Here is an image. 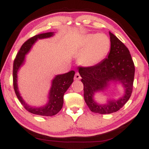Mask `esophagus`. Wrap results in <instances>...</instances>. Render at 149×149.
Segmentation results:
<instances>
[{
  "label": "esophagus",
  "mask_w": 149,
  "mask_h": 149,
  "mask_svg": "<svg viewBox=\"0 0 149 149\" xmlns=\"http://www.w3.org/2000/svg\"><path fill=\"white\" fill-rule=\"evenodd\" d=\"M74 80H79V79H81V76L80 74H79V73L78 72H76V74L74 75Z\"/></svg>",
  "instance_id": "esophagus-1"
}]
</instances>
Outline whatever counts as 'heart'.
Returning a JSON list of instances; mask_svg holds the SVG:
<instances>
[{"label": "heart", "mask_w": 149, "mask_h": 149, "mask_svg": "<svg viewBox=\"0 0 149 149\" xmlns=\"http://www.w3.org/2000/svg\"><path fill=\"white\" fill-rule=\"evenodd\" d=\"M79 62L83 66L98 64L107 56L111 48L109 38L104 34H89L83 36L77 45Z\"/></svg>", "instance_id": "heart-1"}]
</instances>
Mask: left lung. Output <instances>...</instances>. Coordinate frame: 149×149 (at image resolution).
Segmentation results:
<instances>
[{
  "label": "left lung",
  "mask_w": 149,
  "mask_h": 149,
  "mask_svg": "<svg viewBox=\"0 0 149 149\" xmlns=\"http://www.w3.org/2000/svg\"><path fill=\"white\" fill-rule=\"evenodd\" d=\"M111 51L107 58L91 67H80L79 72L84 87V99L91 111L99 114L115 113L130 99L133 89L135 67L125 45L109 31ZM113 84L123 87L124 93L118 99H108L104 104L97 103L95 95L103 92Z\"/></svg>",
  "instance_id": "obj_1"
}]
</instances>
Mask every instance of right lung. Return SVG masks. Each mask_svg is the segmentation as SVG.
Here are the masks:
<instances>
[{
    "label": "right lung",
    "instance_id": "1",
    "mask_svg": "<svg viewBox=\"0 0 149 149\" xmlns=\"http://www.w3.org/2000/svg\"><path fill=\"white\" fill-rule=\"evenodd\" d=\"M54 34L55 32H49L37 34L29 38L22 45L13 62V87L15 94L25 109L34 115L50 117L59 113L62 109L64 103L63 97L64 93L72 83L73 78L75 74L74 70H71L65 74L56 75L52 81V84L47 96V102L40 107H34L29 105L21 96L18 88L17 74L19 69L25 64L26 56L30 52L32 46L38 40L52 37Z\"/></svg>",
    "mask_w": 149,
    "mask_h": 149
}]
</instances>
